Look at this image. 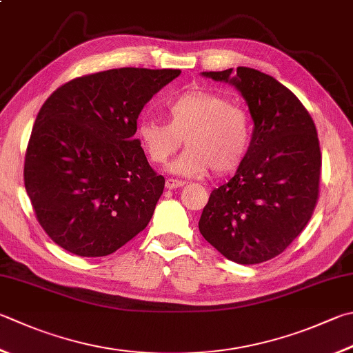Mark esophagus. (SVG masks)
Instances as JSON below:
<instances>
[{
    "instance_id": "34e87169",
    "label": "esophagus",
    "mask_w": 353,
    "mask_h": 353,
    "mask_svg": "<svg viewBox=\"0 0 353 353\" xmlns=\"http://www.w3.org/2000/svg\"><path fill=\"white\" fill-rule=\"evenodd\" d=\"M181 185H184V181H179V179H175V178L165 179V189L169 190H175L178 188H181Z\"/></svg>"
}]
</instances>
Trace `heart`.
Instances as JSON below:
<instances>
[{
  "mask_svg": "<svg viewBox=\"0 0 353 353\" xmlns=\"http://www.w3.org/2000/svg\"><path fill=\"white\" fill-rule=\"evenodd\" d=\"M169 123L144 119L137 129L138 141L152 163L164 164L188 144L172 174L203 176L235 172L244 163L252 143V119L243 105L205 89H190L170 99Z\"/></svg>",
  "mask_w": 353,
  "mask_h": 353,
  "instance_id": "b5f03b06",
  "label": "heart"
}]
</instances>
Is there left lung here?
<instances>
[{"label": "left lung", "mask_w": 353, "mask_h": 353, "mask_svg": "<svg viewBox=\"0 0 353 353\" xmlns=\"http://www.w3.org/2000/svg\"><path fill=\"white\" fill-rule=\"evenodd\" d=\"M234 84L254 118L249 154L234 178L212 192L198 228L230 261L259 264L301 234L320 194L321 150L307 109L274 77L238 68L203 72Z\"/></svg>", "instance_id": "8db88e82"}]
</instances>
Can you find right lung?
Segmentation results:
<instances>
[{
    "mask_svg": "<svg viewBox=\"0 0 353 353\" xmlns=\"http://www.w3.org/2000/svg\"><path fill=\"white\" fill-rule=\"evenodd\" d=\"M179 69L123 68L73 78L46 99L24 158L38 223L59 248L105 256L145 229L164 189L138 139L144 104Z\"/></svg>",
    "mask_w": 353,
    "mask_h": 353,
    "instance_id": "right-lung-1",
    "label": "right lung"
}]
</instances>
